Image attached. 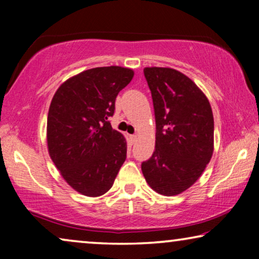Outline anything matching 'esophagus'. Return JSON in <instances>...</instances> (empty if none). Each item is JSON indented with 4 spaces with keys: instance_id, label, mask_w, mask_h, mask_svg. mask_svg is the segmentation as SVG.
<instances>
[{
    "instance_id": "obj_1",
    "label": "esophagus",
    "mask_w": 259,
    "mask_h": 259,
    "mask_svg": "<svg viewBox=\"0 0 259 259\" xmlns=\"http://www.w3.org/2000/svg\"><path fill=\"white\" fill-rule=\"evenodd\" d=\"M138 141V136H136V134H132V136H130V143L131 144H136Z\"/></svg>"
}]
</instances>
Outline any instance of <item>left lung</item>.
<instances>
[{"label":"left lung","instance_id":"left-lung-1","mask_svg":"<svg viewBox=\"0 0 259 259\" xmlns=\"http://www.w3.org/2000/svg\"><path fill=\"white\" fill-rule=\"evenodd\" d=\"M155 115V150L141 171L151 189L177 196L199 179L213 153V114L206 95L185 74L146 67Z\"/></svg>","mask_w":259,"mask_h":259}]
</instances>
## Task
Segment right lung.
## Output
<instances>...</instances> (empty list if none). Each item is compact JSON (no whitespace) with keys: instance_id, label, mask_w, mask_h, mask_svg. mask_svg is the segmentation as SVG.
<instances>
[{"instance_id":"add662e5","label":"right lung","mask_w":259,"mask_h":259,"mask_svg":"<svg viewBox=\"0 0 259 259\" xmlns=\"http://www.w3.org/2000/svg\"><path fill=\"white\" fill-rule=\"evenodd\" d=\"M134 72L119 66L87 69L55 92L47 119L48 152L70 187L100 197L113 186L126 160L125 137L108 121L119 92Z\"/></svg>"}]
</instances>
